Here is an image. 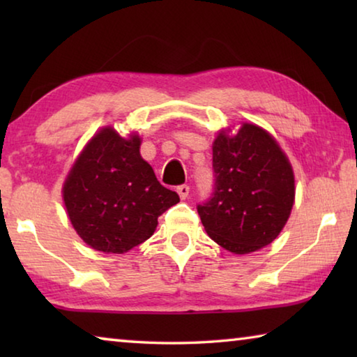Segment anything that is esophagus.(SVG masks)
<instances>
[{"instance_id": "1", "label": "esophagus", "mask_w": 357, "mask_h": 357, "mask_svg": "<svg viewBox=\"0 0 357 357\" xmlns=\"http://www.w3.org/2000/svg\"><path fill=\"white\" fill-rule=\"evenodd\" d=\"M176 192H178V195H179V198L181 200H185L187 197H189V192H190V187L187 185V184H183V185H179L178 189H176Z\"/></svg>"}]
</instances>
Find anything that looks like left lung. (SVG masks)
Wrapping results in <instances>:
<instances>
[{
  "label": "left lung",
  "mask_w": 357,
  "mask_h": 357,
  "mask_svg": "<svg viewBox=\"0 0 357 357\" xmlns=\"http://www.w3.org/2000/svg\"><path fill=\"white\" fill-rule=\"evenodd\" d=\"M217 132L213 143L215 192L198 214L223 249L247 255L269 245L291 214L296 185L285 151L253 123Z\"/></svg>",
  "instance_id": "obj_1"
}]
</instances>
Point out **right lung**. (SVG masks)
Returning <instances> with one entry per match:
<instances>
[{
	"label": "right lung",
	"instance_id": "1",
	"mask_svg": "<svg viewBox=\"0 0 357 357\" xmlns=\"http://www.w3.org/2000/svg\"><path fill=\"white\" fill-rule=\"evenodd\" d=\"M142 137H121L113 126L84 144L63 184V202L83 243L104 253H126L153 236L157 217L179 197L157 181L140 154Z\"/></svg>",
	"mask_w": 357,
	"mask_h": 357
}]
</instances>
